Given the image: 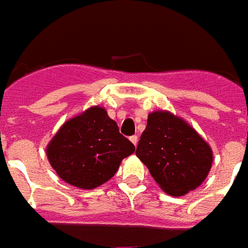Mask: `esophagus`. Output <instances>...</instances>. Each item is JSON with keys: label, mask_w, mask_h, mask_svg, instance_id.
Wrapping results in <instances>:
<instances>
[{"label": "esophagus", "mask_w": 248, "mask_h": 248, "mask_svg": "<svg viewBox=\"0 0 248 248\" xmlns=\"http://www.w3.org/2000/svg\"><path fill=\"white\" fill-rule=\"evenodd\" d=\"M130 140H131V142L134 143L135 146H137V141H139V137H137L136 135H134V136H131Z\"/></svg>", "instance_id": "obj_1"}]
</instances>
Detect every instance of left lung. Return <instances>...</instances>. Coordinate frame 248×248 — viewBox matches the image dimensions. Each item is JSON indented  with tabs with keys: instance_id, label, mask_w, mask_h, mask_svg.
I'll return each instance as SVG.
<instances>
[{
	"instance_id": "obj_1",
	"label": "left lung",
	"mask_w": 248,
	"mask_h": 248,
	"mask_svg": "<svg viewBox=\"0 0 248 248\" xmlns=\"http://www.w3.org/2000/svg\"><path fill=\"white\" fill-rule=\"evenodd\" d=\"M136 155L160 188L174 197L198 188L213 161L211 147L198 132L168 111L149 114Z\"/></svg>"
}]
</instances>
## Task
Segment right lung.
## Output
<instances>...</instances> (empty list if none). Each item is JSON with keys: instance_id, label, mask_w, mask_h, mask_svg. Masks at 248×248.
<instances>
[{"instance_id": "obj_1", "label": "right lung", "mask_w": 248, "mask_h": 248, "mask_svg": "<svg viewBox=\"0 0 248 248\" xmlns=\"http://www.w3.org/2000/svg\"><path fill=\"white\" fill-rule=\"evenodd\" d=\"M135 151L105 108L94 106L66 121L46 147L50 165L64 182L94 189L108 182Z\"/></svg>"}]
</instances>
